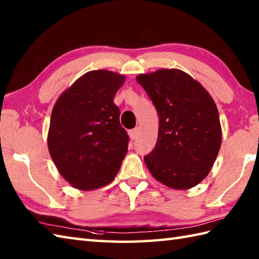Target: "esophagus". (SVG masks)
<instances>
[{
    "label": "esophagus",
    "instance_id": "obj_1",
    "mask_svg": "<svg viewBox=\"0 0 259 259\" xmlns=\"http://www.w3.org/2000/svg\"><path fill=\"white\" fill-rule=\"evenodd\" d=\"M139 133H140V129L138 128V126H137V128H135V129H133V130H130L129 131V136H130L131 140H136L137 138H138Z\"/></svg>",
    "mask_w": 259,
    "mask_h": 259
}]
</instances>
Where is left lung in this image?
<instances>
[{
    "label": "left lung",
    "mask_w": 259,
    "mask_h": 259,
    "mask_svg": "<svg viewBox=\"0 0 259 259\" xmlns=\"http://www.w3.org/2000/svg\"><path fill=\"white\" fill-rule=\"evenodd\" d=\"M138 83L159 115L155 149L145 156L151 175L174 189H189L207 177L222 145L216 103L199 82L178 69L139 74Z\"/></svg>",
    "instance_id": "8db88e82"
}]
</instances>
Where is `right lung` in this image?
Listing matches in <instances>:
<instances>
[{"label":"right lung","mask_w":259,"mask_h":259,"mask_svg":"<svg viewBox=\"0 0 259 259\" xmlns=\"http://www.w3.org/2000/svg\"><path fill=\"white\" fill-rule=\"evenodd\" d=\"M124 80L111 71H90L54 104L49 151L59 172L76 189H97L111 183L128 151L129 137L113 103Z\"/></svg>","instance_id":"1"}]
</instances>
